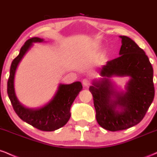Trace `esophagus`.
I'll return each mask as SVG.
<instances>
[{"instance_id":"1","label":"esophagus","mask_w":157,"mask_h":157,"mask_svg":"<svg viewBox=\"0 0 157 157\" xmlns=\"http://www.w3.org/2000/svg\"><path fill=\"white\" fill-rule=\"evenodd\" d=\"M82 85L86 87H88V86L90 85V80L89 78H85L82 80Z\"/></svg>"}]
</instances>
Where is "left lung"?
Returning <instances> with one entry per match:
<instances>
[{
    "label": "left lung",
    "instance_id": "left-lung-1",
    "mask_svg": "<svg viewBox=\"0 0 157 157\" xmlns=\"http://www.w3.org/2000/svg\"><path fill=\"white\" fill-rule=\"evenodd\" d=\"M122 39L120 57L108 61L102 68L100 80L89 87L96 110V119L110 131L125 130L137 125L145 117L154 98V70L145 52L133 40ZM129 76L125 93H117L109 78Z\"/></svg>",
    "mask_w": 157,
    "mask_h": 157
}]
</instances>
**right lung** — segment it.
I'll return each instance as SVG.
<instances>
[{"instance_id":"obj_1","label":"right lung","mask_w":157,"mask_h":157,"mask_svg":"<svg viewBox=\"0 0 157 157\" xmlns=\"http://www.w3.org/2000/svg\"><path fill=\"white\" fill-rule=\"evenodd\" d=\"M43 41L44 40L39 37H32L26 40L21 47L19 55L11 64L10 77L7 82V94L15 113L23 121L40 131H53L67 123L71 117V106L82 89V86L80 82L68 85L60 84L51 101L39 109H27L18 101L14 88L16 69L23 56L32 46V44Z\"/></svg>"}]
</instances>
